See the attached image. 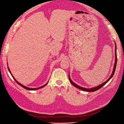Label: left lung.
Returning a JSON list of instances; mask_svg holds the SVG:
<instances>
[{
    "instance_id": "8db88e82",
    "label": "left lung",
    "mask_w": 124,
    "mask_h": 124,
    "mask_svg": "<svg viewBox=\"0 0 124 124\" xmlns=\"http://www.w3.org/2000/svg\"><path fill=\"white\" fill-rule=\"evenodd\" d=\"M117 61V46H116V43H115V64H114V68H113L112 72L111 73V76H110V77L108 78V79L107 80L103 83L100 84V85L97 86L96 87H95L91 88H84V87H81L80 86H79V85H77V84H75L74 82H73V81L71 80V79L70 77V75L69 74V79L70 82L71 83V84L73 86H74L75 87H76V88H78V89H81V90H82V91H85V92H94V91H96L97 90H98V89H99L100 88H101L103 86L105 85V84H107L110 79H111V78L112 77V76H114V73H115V72L116 68Z\"/></svg>"
}]
</instances>
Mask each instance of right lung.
I'll return each instance as SVG.
<instances>
[{
  "instance_id": "1",
  "label": "right lung",
  "mask_w": 124,
  "mask_h": 124,
  "mask_svg": "<svg viewBox=\"0 0 124 124\" xmlns=\"http://www.w3.org/2000/svg\"><path fill=\"white\" fill-rule=\"evenodd\" d=\"M8 65V64H7ZM8 67V66H7ZM8 71H9V72H10V75H12V77L13 78V79H14L15 80V81H16V82L18 85H19L20 86H21V87H22L23 88H25V89H27V90H29V91H35V90H37V89H40V88H43V87H45V86H46L47 85V84H48V82H47L46 84H45V85H44L43 86H40V87H38V88H29V87H26V86H24V85H23L22 84H21V83H18V81L15 79V78L14 77V76H13V75L12 74V73H11V72H10V70H9V68H8Z\"/></svg>"
}]
</instances>
